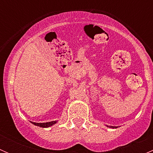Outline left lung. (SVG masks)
Returning a JSON list of instances; mask_svg holds the SVG:
<instances>
[{
    "mask_svg": "<svg viewBox=\"0 0 153 153\" xmlns=\"http://www.w3.org/2000/svg\"><path fill=\"white\" fill-rule=\"evenodd\" d=\"M112 128H117V127H115V126H112Z\"/></svg>",
    "mask_w": 153,
    "mask_h": 153,
    "instance_id": "8db88e82",
    "label": "left lung"
}]
</instances>
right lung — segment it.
<instances>
[{
    "label": "right lung",
    "mask_w": 153,
    "mask_h": 153,
    "mask_svg": "<svg viewBox=\"0 0 153 153\" xmlns=\"http://www.w3.org/2000/svg\"><path fill=\"white\" fill-rule=\"evenodd\" d=\"M56 121H51V122H47V123H35V122H32L34 125H36V126H41V127H49V126H52V125L55 124L56 123Z\"/></svg>",
    "instance_id": "right-lung-1"
}]
</instances>
